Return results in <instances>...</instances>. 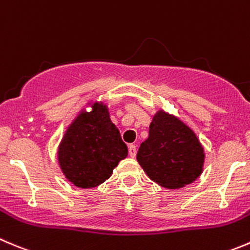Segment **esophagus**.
I'll use <instances>...</instances> for the list:
<instances>
[{"instance_id": "esophagus-1", "label": "esophagus", "mask_w": 250, "mask_h": 250, "mask_svg": "<svg viewBox=\"0 0 250 250\" xmlns=\"http://www.w3.org/2000/svg\"><path fill=\"white\" fill-rule=\"evenodd\" d=\"M128 151H129L130 157H135V155H137V146H135L134 144H130L129 146H128Z\"/></svg>"}]
</instances>
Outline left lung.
<instances>
[{"label": "left lung", "mask_w": 250, "mask_h": 250, "mask_svg": "<svg viewBox=\"0 0 250 250\" xmlns=\"http://www.w3.org/2000/svg\"><path fill=\"white\" fill-rule=\"evenodd\" d=\"M137 160L159 186L179 189L203 173L205 150L189 125L160 108L150 123L149 137L140 144Z\"/></svg>", "instance_id": "left-lung-1"}]
</instances>
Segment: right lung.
I'll list each match as a JSON object with an SVG mask.
<instances>
[{"mask_svg": "<svg viewBox=\"0 0 250 250\" xmlns=\"http://www.w3.org/2000/svg\"><path fill=\"white\" fill-rule=\"evenodd\" d=\"M88 107L90 111H86ZM127 156V145L111 121L108 106L98 100H89L79 111L57 149L62 173L82 189L104 183Z\"/></svg>", "mask_w": 250, "mask_h": 250, "instance_id": "right-lung-1", "label": "right lung"}]
</instances>
